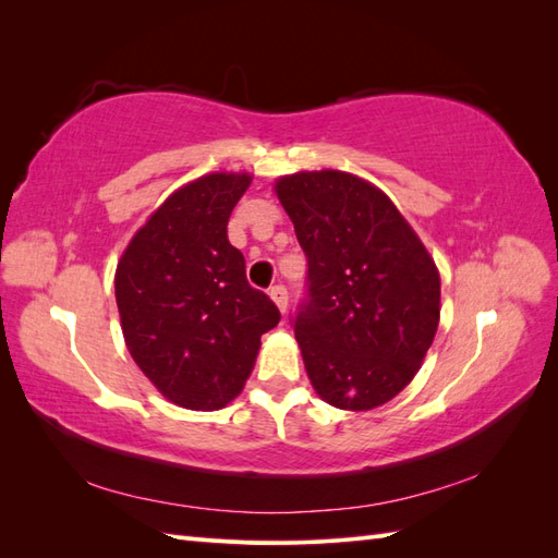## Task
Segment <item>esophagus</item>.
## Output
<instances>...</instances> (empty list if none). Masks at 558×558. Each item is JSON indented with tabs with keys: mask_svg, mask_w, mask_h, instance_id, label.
<instances>
[{
	"mask_svg": "<svg viewBox=\"0 0 558 558\" xmlns=\"http://www.w3.org/2000/svg\"><path fill=\"white\" fill-rule=\"evenodd\" d=\"M269 298L275 300V305L279 307V312H281V314L286 312V307H289V291H286V286H283V283L272 286V289H269Z\"/></svg>",
	"mask_w": 558,
	"mask_h": 558,
	"instance_id": "obj_1",
	"label": "esophagus"
}]
</instances>
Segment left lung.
<instances>
[{"instance_id":"8db88e82","label":"left lung","mask_w":558,"mask_h":558,"mask_svg":"<svg viewBox=\"0 0 558 558\" xmlns=\"http://www.w3.org/2000/svg\"><path fill=\"white\" fill-rule=\"evenodd\" d=\"M275 191L307 256V298L293 328L314 391L365 412L396 398L440 324V272L377 185L320 170Z\"/></svg>"}]
</instances>
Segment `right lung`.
I'll list each match as a JSON object with an SVG mask.
<instances>
[{"mask_svg":"<svg viewBox=\"0 0 558 558\" xmlns=\"http://www.w3.org/2000/svg\"><path fill=\"white\" fill-rule=\"evenodd\" d=\"M251 174L214 172L172 193L116 267V305L130 356L185 410H221L240 396L279 310L246 281L228 218Z\"/></svg>","mask_w":558,"mask_h":558,"instance_id":"obj_1","label":"right lung"}]
</instances>
